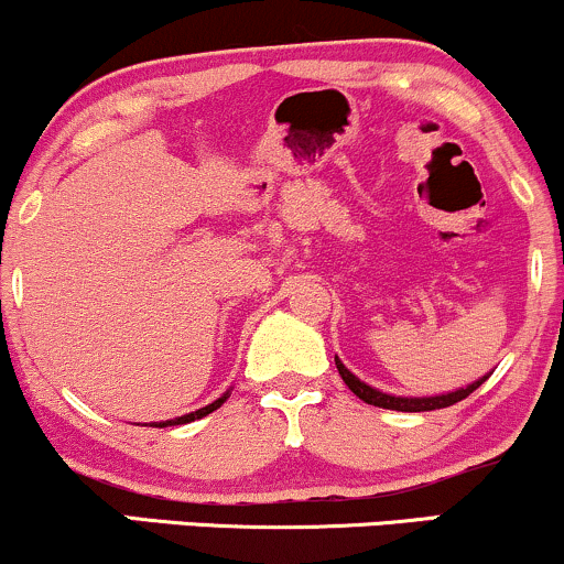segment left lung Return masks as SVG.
Returning a JSON list of instances; mask_svg holds the SVG:
<instances>
[{"label": "left lung", "instance_id": "1", "mask_svg": "<svg viewBox=\"0 0 564 564\" xmlns=\"http://www.w3.org/2000/svg\"><path fill=\"white\" fill-rule=\"evenodd\" d=\"M336 371H339V377L345 379V384L352 390L355 394H358L360 400L368 405H379V408H390V411H408V413H416V411H435V408H448L453 403H458V400L469 398L471 392L477 390V387L482 384L485 379L482 377L480 381H475V384L469 387H462V390L456 392H448V394H437V398H394V394H387V392H379L373 390V387H368L360 381L355 373H349L345 364H341L339 358H336Z\"/></svg>", "mask_w": 564, "mask_h": 564}]
</instances>
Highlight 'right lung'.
<instances>
[{"label": "right lung", "instance_id": "obj_1", "mask_svg": "<svg viewBox=\"0 0 564 564\" xmlns=\"http://www.w3.org/2000/svg\"><path fill=\"white\" fill-rule=\"evenodd\" d=\"M225 400H228V394H223V398L215 400V403H209V405H206V408H198V411H193V413H185V416H180V419H172V422H156V424H153V426H170V424H187V422H196V419L206 416V413L217 411V408L223 405Z\"/></svg>", "mask_w": 564, "mask_h": 564}]
</instances>
